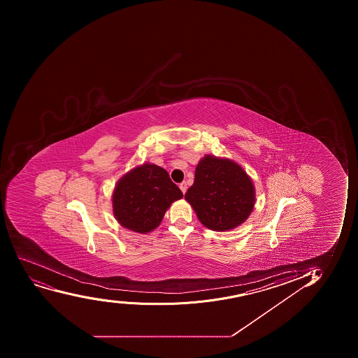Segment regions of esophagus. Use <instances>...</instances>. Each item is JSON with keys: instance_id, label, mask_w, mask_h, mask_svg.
Masks as SVG:
<instances>
[{"instance_id": "esophagus-1", "label": "esophagus", "mask_w": 358, "mask_h": 358, "mask_svg": "<svg viewBox=\"0 0 358 358\" xmlns=\"http://www.w3.org/2000/svg\"><path fill=\"white\" fill-rule=\"evenodd\" d=\"M180 189H181V192H183V194H185V192H187V182L180 183Z\"/></svg>"}]
</instances>
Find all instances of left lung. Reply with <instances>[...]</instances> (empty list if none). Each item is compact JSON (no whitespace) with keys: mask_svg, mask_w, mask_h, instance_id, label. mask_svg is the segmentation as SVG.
<instances>
[{"mask_svg":"<svg viewBox=\"0 0 358 358\" xmlns=\"http://www.w3.org/2000/svg\"><path fill=\"white\" fill-rule=\"evenodd\" d=\"M203 225L227 231L246 220L255 206L248 173L230 159L206 156L196 166L195 182L185 194Z\"/></svg>","mask_w":358,"mask_h":358,"instance_id":"left-lung-1","label":"left lung"}]
</instances>
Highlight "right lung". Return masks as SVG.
<instances>
[{"instance_id":"obj_1","label":"right lung","mask_w":358,"mask_h":358,"mask_svg":"<svg viewBox=\"0 0 358 358\" xmlns=\"http://www.w3.org/2000/svg\"><path fill=\"white\" fill-rule=\"evenodd\" d=\"M182 197L183 194L166 170L143 164L117 182L113 194L114 216L122 227L145 234L159 227L170 204Z\"/></svg>"}]
</instances>
